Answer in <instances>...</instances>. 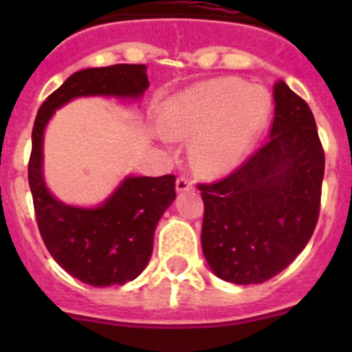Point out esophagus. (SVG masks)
Returning <instances> with one entry per match:
<instances>
[{
  "mask_svg": "<svg viewBox=\"0 0 352 352\" xmlns=\"http://www.w3.org/2000/svg\"><path fill=\"white\" fill-rule=\"evenodd\" d=\"M192 188V182L188 178H185V176H179L178 179H176V190L178 192H188Z\"/></svg>",
  "mask_w": 352,
  "mask_h": 352,
  "instance_id": "1",
  "label": "esophagus"
}]
</instances>
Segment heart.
<instances>
[{"mask_svg":"<svg viewBox=\"0 0 352 352\" xmlns=\"http://www.w3.org/2000/svg\"><path fill=\"white\" fill-rule=\"evenodd\" d=\"M270 114L268 95L236 79L197 84L167 105L166 130L174 139H194L192 166L208 176L234 169L247 157Z\"/></svg>","mask_w":352,"mask_h":352,"instance_id":"b5f03b06","label":"heart"}]
</instances>
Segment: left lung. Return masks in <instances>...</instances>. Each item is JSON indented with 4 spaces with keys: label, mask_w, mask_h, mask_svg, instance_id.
Listing matches in <instances>:
<instances>
[{
    "label": "left lung",
    "mask_w": 352,
    "mask_h": 352,
    "mask_svg": "<svg viewBox=\"0 0 352 352\" xmlns=\"http://www.w3.org/2000/svg\"><path fill=\"white\" fill-rule=\"evenodd\" d=\"M270 141L220 182L201 183L204 257L219 278L263 284L309 243L321 208L324 149L309 104L273 86Z\"/></svg>",
    "instance_id": "8db88e82"
}]
</instances>
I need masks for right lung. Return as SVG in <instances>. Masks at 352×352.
<instances>
[{
	"label": "right lung",
	"instance_id": "right-lung-1",
	"mask_svg": "<svg viewBox=\"0 0 352 352\" xmlns=\"http://www.w3.org/2000/svg\"><path fill=\"white\" fill-rule=\"evenodd\" d=\"M148 86L144 65L76 72L40 105L31 133L28 179L43 243L68 275L93 287L123 285L141 275L153 252L155 227L176 199V176H129L98 208L68 206L43 182V130L56 109L72 98H139Z\"/></svg>",
	"mask_w": 352,
	"mask_h": 352
}]
</instances>
